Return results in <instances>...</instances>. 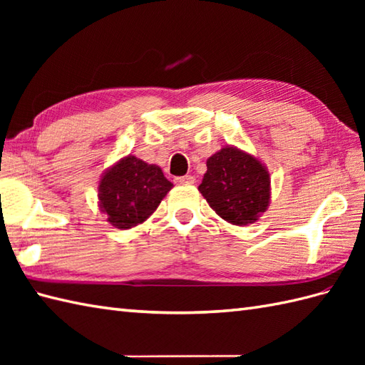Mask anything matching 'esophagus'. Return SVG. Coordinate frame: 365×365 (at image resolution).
<instances>
[{"mask_svg": "<svg viewBox=\"0 0 365 365\" xmlns=\"http://www.w3.org/2000/svg\"><path fill=\"white\" fill-rule=\"evenodd\" d=\"M174 182L177 185H192L196 182V178L192 175H183V177H175Z\"/></svg>", "mask_w": 365, "mask_h": 365, "instance_id": "1", "label": "esophagus"}]
</instances>
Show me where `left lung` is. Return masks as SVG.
I'll list each match as a JSON object with an SVG mask.
<instances>
[{
  "label": "left lung",
  "instance_id": "8db88e82",
  "mask_svg": "<svg viewBox=\"0 0 365 365\" xmlns=\"http://www.w3.org/2000/svg\"><path fill=\"white\" fill-rule=\"evenodd\" d=\"M269 183L268 169L259 158L238 147L224 145L207 160L199 191L224 221L247 226L267 212Z\"/></svg>",
  "mask_w": 365,
  "mask_h": 365
}]
</instances>
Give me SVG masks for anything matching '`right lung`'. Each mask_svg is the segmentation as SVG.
Listing matches in <instances>:
<instances>
[{"instance_id": "right-lung-1", "label": "right lung", "mask_w": 365, "mask_h": 365, "mask_svg": "<svg viewBox=\"0 0 365 365\" xmlns=\"http://www.w3.org/2000/svg\"><path fill=\"white\" fill-rule=\"evenodd\" d=\"M173 187L160 166L127 155L108 168L100 178V212L115 229H131L157 210Z\"/></svg>"}]
</instances>
